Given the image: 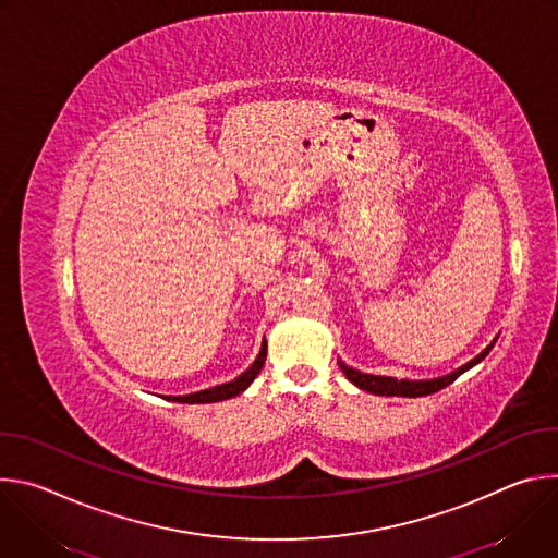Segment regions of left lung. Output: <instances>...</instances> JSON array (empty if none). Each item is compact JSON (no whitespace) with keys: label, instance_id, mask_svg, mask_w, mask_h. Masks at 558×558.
<instances>
[{"label":"left lung","instance_id":"left-lung-1","mask_svg":"<svg viewBox=\"0 0 558 558\" xmlns=\"http://www.w3.org/2000/svg\"><path fill=\"white\" fill-rule=\"evenodd\" d=\"M497 338L480 353L476 357H472L470 362H465L463 366L441 375V377H433V379H397V377H386V375H371V373H362L353 366H347L342 360H338L342 373L347 375V379L351 384H355L357 388L366 390V392H373V395H386V397H392V395H400V397H422V395H430V392H437L441 388H446L448 384H452L461 373L470 371L472 366L480 364L488 353L490 349L495 347Z\"/></svg>","mask_w":558,"mask_h":558}]
</instances>
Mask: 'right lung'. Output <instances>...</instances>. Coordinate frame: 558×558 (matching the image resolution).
I'll return each mask as SVG.
<instances>
[{
	"label": "right lung",
	"mask_w": 558,
	"mask_h": 558,
	"mask_svg": "<svg viewBox=\"0 0 558 558\" xmlns=\"http://www.w3.org/2000/svg\"><path fill=\"white\" fill-rule=\"evenodd\" d=\"M265 360H267V342H263L260 353L254 360V364L247 371H243L241 375H238L235 379L218 384V386H211V388H205V390H196V392H190V395H168V400L170 402H179V404H211V402L229 400V397L241 395L256 379V375L265 366Z\"/></svg>",
	"instance_id": "obj_1"
}]
</instances>
